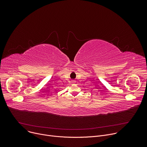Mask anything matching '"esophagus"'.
<instances>
[{
    "label": "esophagus",
    "mask_w": 147,
    "mask_h": 147,
    "mask_svg": "<svg viewBox=\"0 0 147 147\" xmlns=\"http://www.w3.org/2000/svg\"><path fill=\"white\" fill-rule=\"evenodd\" d=\"M75 82H76V81H75V80H73V81H72V82H73V83H74Z\"/></svg>",
    "instance_id": "1"
}]
</instances>
